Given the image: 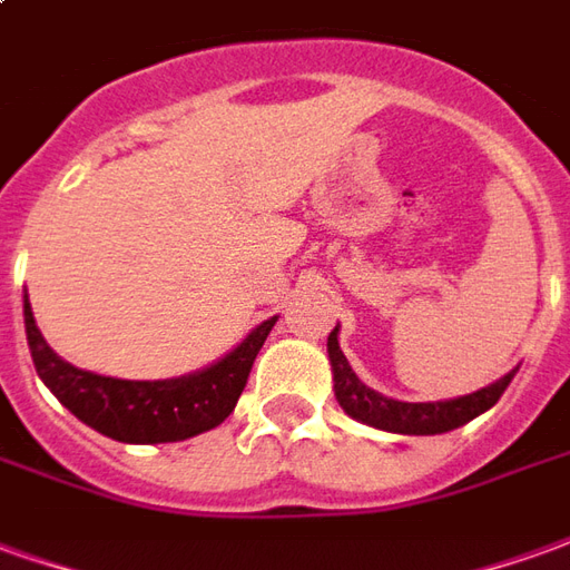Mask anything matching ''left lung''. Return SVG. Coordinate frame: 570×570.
Masks as SVG:
<instances>
[{"label":"left lung","instance_id":"1","mask_svg":"<svg viewBox=\"0 0 570 570\" xmlns=\"http://www.w3.org/2000/svg\"><path fill=\"white\" fill-rule=\"evenodd\" d=\"M326 351H330V363H333V387L338 406L345 409L351 419L363 421L370 428L391 430V433H409V436H430V433H449V430L461 428L466 421H473L482 412H489L507 384L513 382V372H507L489 387H482L476 394L458 396V400H440V403H400L391 396L372 391L360 382L357 372L351 370V363L338 347V326H335L330 338H326Z\"/></svg>","mask_w":570,"mask_h":570}]
</instances>
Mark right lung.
Wrapping results in <instances>:
<instances>
[{
	"label": "right lung",
	"instance_id": "1",
	"mask_svg": "<svg viewBox=\"0 0 570 570\" xmlns=\"http://www.w3.org/2000/svg\"><path fill=\"white\" fill-rule=\"evenodd\" d=\"M277 317L259 323L240 345L207 370L164 379V382H125L97 372L76 370L60 360L36 326L30 298L23 296V323L36 372L63 406L88 428L109 440L151 445L179 442L219 428L247 387L253 360L265 345Z\"/></svg>",
	"mask_w": 570,
	"mask_h": 570
}]
</instances>
